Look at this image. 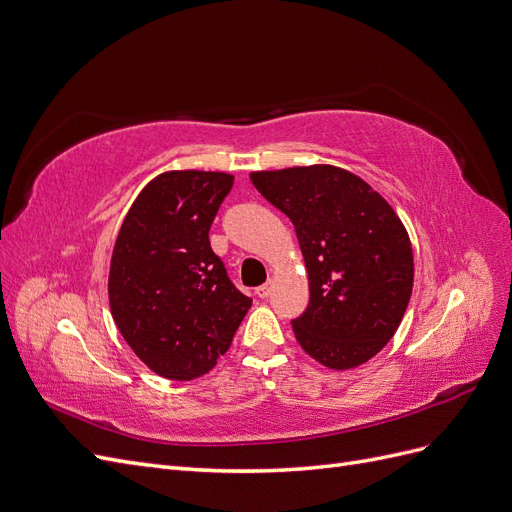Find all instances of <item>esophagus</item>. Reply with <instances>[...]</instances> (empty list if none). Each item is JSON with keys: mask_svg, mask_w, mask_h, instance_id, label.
<instances>
[{"mask_svg": "<svg viewBox=\"0 0 512 512\" xmlns=\"http://www.w3.org/2000/svg\"><path fill=\"white\" fill-rule=\"evenodd\" d=\"M271 290H273V282L269 280L267 284H262V286H258V288H256V294H258L260 299H267L269 294H271Z\"/></svg>", "mask_w": 512, "mask_h": 512, "instance_id": "1", "label": "esophagus"}]
</instances>
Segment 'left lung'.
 <instances>
[{
	"mask_svg": "<svg viewBox=\"0 0 512 512\" xmlns=\"http://www.w3.org/2000/svg\"><path fill=\"white\" fill-rule=\"evenodd\" d=\"M254 188L286 213L303 252L309 305L292 320L301 348L352 369L395 335L414 284L410 237L393 207L344 168L260 170Z\"/></svg>",
	"mask_w": 512,
	"mask_h": 512,
	"instance_id": "obj_1",
	"label": "left lung"
}]
</instances>
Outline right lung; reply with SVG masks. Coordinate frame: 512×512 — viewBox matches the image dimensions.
Listing matches in <instances>:
<instances>
[{"label": "right lung", "mask_w": 512, "mask_h": 512, "mask_svg": "<svg viewBox=\"0 0 512 512\" xmlns=\"http://www.w3.org/2000/svg\"><path fill=\"white\" fill-rule=\"evenodd\" d=\"M232 181L213 170H168L145 185L119 228L111 314L134 354L162 378L207 374L252 307L209 243Z\"/></svg>", "instance_id": "1"}]
</instances>
